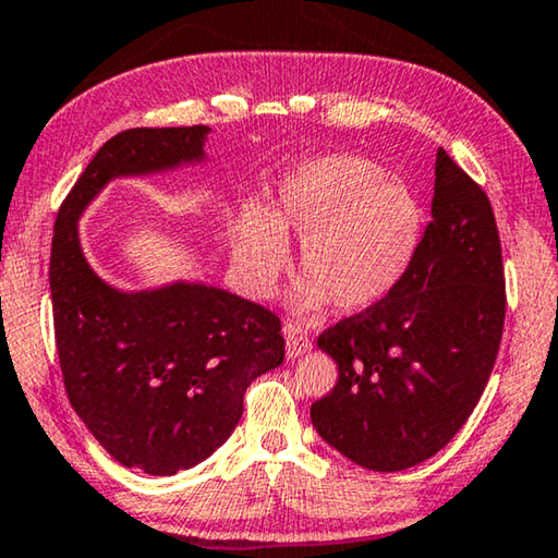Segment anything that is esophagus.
Listing matches in <instances>:
<instances>
[{
    "label": "esophagus",
    "instance_id": "esophagus-1",
    "mask_svg": "<svg viewBox=\"0 0 558 558\" xmlns=\"http://www.w3.org/2000/svg\"><path fill=\"white\" fill-rule=\"evenodd\" d=\"M284 337H287V354L291 359L296 356H304L306 351H312V339H308V333L304 327H299V324H287L284 327Z\"/></svg>",
    "mask_w": 558,
    "mask_h": 558
}]
</instances>
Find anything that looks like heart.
I'll list each match as a JSON object with an SVG mask.
<instances>
[{
	"mask_svg": "<svg viewBox=\"0 0 558 558\" xmlns=\"http://www.w3.org/2000/svg\"><path fill=\"white\" fill-rule=\"evenodd\" d=\"M422 231V204L404 182L372 159L331 154L287 171L271 217L256 207L244 214L236 264L264 296L287 264L284 239H296L306 277L294 308L316 312L333 299L341 312H364L407 277Z\"/></svg>",
	"mask_w": 558,
	"mask_h": 558,
	"instance_id": "obj_1",
	"label": "heart"
}]
</instances>
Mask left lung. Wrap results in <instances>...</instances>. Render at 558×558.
Wrapping results in <instances>:
<instances>
[{"label": "left lung", "mask_w": 558, "mask_h": 558, "mask_svg": "<svg viewBox=\"0 0 558 558\" xmlns=\"http://www.w3.org/2000/svg\"><path fill=\"white\" fill-rule=\"evenodd\" d=\"M507 281L486 192L436 151L432 221L407 277L379 304L316 344L339 381L312 404L324 441L354 464L401 471L441 451L466 424L499 354Z\"/></svg>", "instance_id": "left-lung-1"}]
</instances>
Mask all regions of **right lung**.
Returning a JSON list of instances; mask_svg holds the SVG:
<instances>
[{
  "label": "right lung",
  "mask_w": 558,
  "mask_h": 558,
  "mask_svg": "<svg viewBox=\"0 0 558 558\" xmlns=\"http://www.w3.org/2000/svg\"><path fill=\"white\" fill-rule=\"evenodd\" d=\"M209 126L119 132L59 207L49 289L66 397L119 464L151 476L217 451L244 411L246 387L284 362L279 316L207 284L119 291L84 259L80 214L109 179L204 159Z\"/></svg>",
  "instance_id": "right-lung-1"
}]
</instances>
